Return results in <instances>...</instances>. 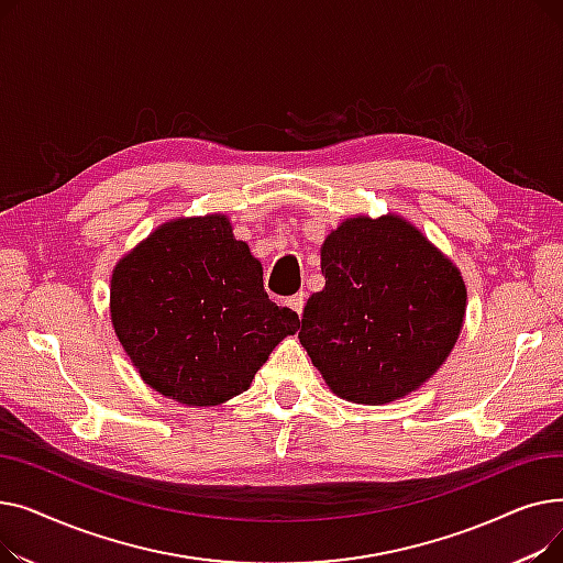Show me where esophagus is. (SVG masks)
<instances>
[{
    "label": "esophagus",
    "instance_id": "34e87169",
    "mask_svg": "<svg viewBox=\"0 0 563 563\" xmlns=\"http://www.w3.org/2000/svg\"><path fill=\"white\" fill-rule=\"evenodd\" d=\"M287 306L301 317V314H303V306H306V294H303V291H301V294H294V297L287 299Z\"/></svg>",
    "mask_w": 563,
    "mask_h": 563
}]
</instances>
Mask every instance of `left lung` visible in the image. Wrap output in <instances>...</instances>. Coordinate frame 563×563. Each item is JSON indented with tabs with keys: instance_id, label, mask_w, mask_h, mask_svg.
Here are the masks:
<instances>
[{
	"instance_id": "1",
	"label": "left lung",
	"mask_w": 563,
	"mask_h": 563,
	"mask_svg": "<svg viewBox=\"0 0 563 563\" xmlns=\"http://www.w3.org/2000/svg\"><path fill=\"white\" fill-rule=\"evenodd\" d=\"M327 278L299 340L333 395L383 406L445 365L467 306L459 266L399 214L344 219L321 244Z\"/></svg>"
}]
</instances>
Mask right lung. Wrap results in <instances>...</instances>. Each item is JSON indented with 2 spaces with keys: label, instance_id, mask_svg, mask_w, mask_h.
Segmentation results:
<instances>
[{
  "label": "right lung",
  "instance_id": "1",
  "mask_svg": "<svg viewBox=\"0 0 563 563\" xmlns=\"http://www.w3.org/2000/svg\"><path fill=\"white\" fill-rule=\"evenodd\" d=\"M113 333L139 376L183 406H219L251 388L299 314L269 301L262 264L225 214L177 217L115 262Z\"/></svg>",
  "mask_w": 563,
  "mask_h": 563
}]
</instances>
